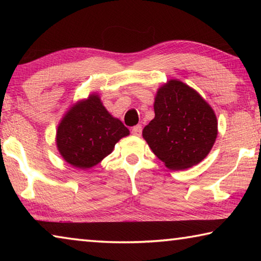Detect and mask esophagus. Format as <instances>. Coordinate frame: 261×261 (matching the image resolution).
Wrapping results in <instances>:
<instances>
[{
	"instance_id": "obj_1",
	"label": "esophagus",
	"mask_w": 261,
	"mask_h": 261,
	"mask_svg": "<svg viewBox=\"0 0 261 261\" xmlns=\"http://www.w3.org/2000/svg\"><path fill=\"white\" fill-rule=\"evenodd\" d=\"M141 131H143V127H141V125H136L132 127V135L134 136L139 137L141 135Z\"/></svg>"
}]
</instances>
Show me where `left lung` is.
<instances>
[{"label": "left lung", "mask_w": 261, "mask_h": 261, "mask_svg": "<svg viewBox=\"0 0 261 261\" xmlns=\"http://www.w3.org/2000/svg\"><path fill=\"white\" fill-rule=\"evenodd\" d=\"M154 113L143 138L167 168L188 169L208 155L218 136V120L196 90L170 79L158 88Z\"/></svg>", "instance_id": "1"}]
</instances>
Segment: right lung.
<instances>
[{"mask_svg": "<svg viewBox=\"0 0 261 261\" xmlns=\"http://www.w3.org/2000/svg\"><path fill=\"white\" fill-rule=\"evenodd\" d=\"M130 135L110 114L98 93L77 101L62 117L56 130V146L65 162L77 169H90L113 152L115 144Z\"/></svg>", "mask_w": 261, "mask_h": 261, "instance_id": "1", "label": "right lung"}]
</instances>
